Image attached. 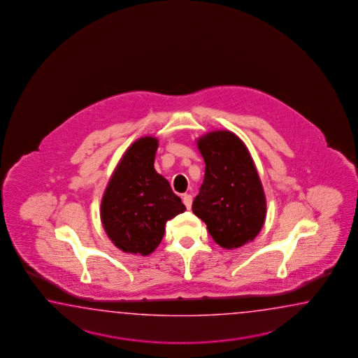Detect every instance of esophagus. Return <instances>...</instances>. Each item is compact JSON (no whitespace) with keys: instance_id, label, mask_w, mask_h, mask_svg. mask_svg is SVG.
I'll return each mask as SVG.
<instances>
[{"instance_id":"obj_1","label":"esophagus","mask_w":358,"mask_h":358,"mask_svg":"<svg viewBox=\"0 0 358 358\" xmlns=\"http://www.w3.org/2000/svg\"><path fill=\"white\" fill-rule=\"evenodd\" d=\"M182 203L187 207V210H190L192 207V196L190 194H184L182 196Z\"/></svg>"}]
</instances>
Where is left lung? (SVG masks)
<instances>
[{"mask_svg": "<svg viewBox=\"0 0 358 358\" xmlns=\"http://www.w3.org/2000/svg\"><path fill=\"white\" fill-rule=\"evenodd\" d=\"M197 145L205 179L192 210L222 248L242 247L256 238L266 217V198L250 151L229 130L207 133Z\"/></svg>", "mask_w": 358, "mask_h": 358, "instance_id": "obj_1", "label": "left lung"}]
</instances>
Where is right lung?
<instances>
[{
	"label": "right lung",
	"instance_id": "1",
	"mask_svg": "<svg viewBox=\"0 0 358 358\" xmlns=\"http://www.w3.org/2000/svg\"><path fill=\"white\" fill-rule=\"evenodd\" d=\"M159 139L142 137L122 155L101 201V221L113 243L147 256L161 243L166 221L185 211L168 180L155 170Z\"/></svg>",
	"mask_w": 358,
	"mask_h": 358
}]
</instances>
